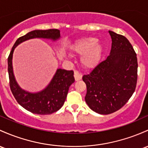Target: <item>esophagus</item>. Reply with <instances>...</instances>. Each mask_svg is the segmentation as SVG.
Returning <instances> with one entry per match:
<instances>
[{
	"mask_svg": "<svg viewBox=\"0 0 148 148\" xmlns=\"http://www.w3.org/2000/svg\"><path fill=\"white\" fill-rule=\"evenodd\" d=\"M74 79L75 81H79L82 79V74L78 71H74Z\"/></svg>",
	"mask_w": 148,
	"mask_h": 148,
	"instance_id": "esophagus-1",
	"label": "esophagus"
}]
</instances>
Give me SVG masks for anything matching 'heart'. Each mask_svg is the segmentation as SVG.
I'll use <instances>...</instances> for the list:
<instances>
[{
    "label": "heart",
    "mask_w": 148,
    "mask_h": 148,
    "mask_svg": "<svg viewBox=\"0 0 148 148\" xmlns=\"http://www.w3.org/2000/svg\"><path fill=\"white\" fill-rule=\"evenodd\" d=\"M71 50L76 54H82L81 62L83 66L92 68L101 58L103 45L95 37L87 36L76 40L71 45Z\"/></svg>",
    "instance_id": "b5f03b06"
}]
</instances>
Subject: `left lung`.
Instances as JSON below:
<instances>
[{
  "mask_svg": "<svg viewBox=\"0 0 148 148\" xmlns=\"http://www.w3.org/2000/svg\"><path fill=\"white\" fill-rule=\"evenodd\" d=\"M112 38L110 56L83 76L87 92L86 103L92 111L109 114L127 103L137 83L138 62L134 48L122 35L109 31Z\"/></svg>",
  "mask_w": 148,
  "mask_h": 148,
  "instance_id": "1",
  "label": "left lung"
}]
</instances>
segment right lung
Listing matches in <instances>:
<instances>
[{"label":"right lung","mask_w":148,"mask_h":148,"mask_svg":"<svg viewBox=\"0 0 148 148\" xmlns=\"http://www.w3.org/2000/svg\"><path fill=\"white\" fill-rule=\"evenodd\" d=\"M58 29L34 30L16 40L8 59L10 86L14 97L19 105L28 111L37 114H50L59 110L65 101L69 88L74 82V71L58 68L48 85L42 90L32 92L19 86L14 77L12 57L17 45L33 38H45L56 41L60 38Z\"/></svg>","instance_id":"obj_1"}]
</instances>
